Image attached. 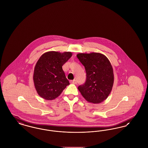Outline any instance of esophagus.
Here are the masks:
<instances>
[{"instance_id":"esophagus-1","label":"esophagus","mask_w":148,"mask_h":148,"mask_svg":"<svg viewBox=\"0 0 148 148\" xmlns=\"http://www.w3.org/2000/svg\"><path fill=\"white\" fill-rule=\"evenodd\" d=\"M70 83H71V84H77V80H71V81H70Z\"/></svg>"}]
</instances>
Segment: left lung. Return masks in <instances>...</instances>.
Instances as JSON below:
<instances>
[{
  "label": "left lung",
  "instance_id": "left-lung-1",
  "mask_svg": "<svg viewBox=\"0 0 148 148\" xmlns=\"http://www.w3.org/2000/svg\"><path fill=\"white\" fill-rule=\"evenodd\" d=\"M78 59L84 66L86 78L78 90L88 102L98 104L109 95L114 84L112 64L104 54L99 53H79Z\"/></svg>",
  "mask_w": 148,
  "mask_h": 148
}]
</instances>
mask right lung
I'll list each match as a JSON object with an SVG mask.
<instances>
[{
  "label": "right lung",
  "instance_id": "obj_1",
  "mask_svg": "<svg viewBox=\"0 0 148 148\" xmlns=\"http://www.w3.org/2000/svg\"><path fill=\"white\" fill-rule=\"evenodd\" d=\"M71 56L69 51H50L40 57L34 68L33 81L40 97L48 100L55 99L69 85L62 66Z\"/></svg>",
  "mask_w": 148,
  "mask_h": 148
}]
</instances>
